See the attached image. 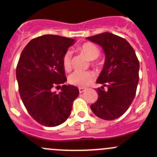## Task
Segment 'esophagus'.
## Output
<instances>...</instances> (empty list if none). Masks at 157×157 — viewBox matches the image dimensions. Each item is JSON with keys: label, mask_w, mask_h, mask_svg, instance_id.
Listing matches in <instances>:
<instances>
[{"label": "esophagus", "mask_w": 157, "mask_h": 157, "mask_svg": "<svg viewBox=\"0 0 157 157\" xmlns=\"http://www.w3.org/2000/svg\"><path fill=\"white\" fill-rule=\"evenodd\" d=\"M86 91V89L83 88V87H79V92L80 93H83Z\"/></svg>", "instance_id": "obj_1"}]
</instances>
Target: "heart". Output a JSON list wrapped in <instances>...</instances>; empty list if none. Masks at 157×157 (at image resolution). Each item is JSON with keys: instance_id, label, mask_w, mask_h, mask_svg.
Here are the masks:
<instances>
[{"instance_id": "obj_1", "label": "heart", "mask_w": 157, "mask_h": 157, "mask_svg": "<svg viewBox=\"0 0 157 157\" xmlns=\"http://www.w3.org/2000/svg\"><path fill=\"white\" fill-rule=\"evenodd\" d=\"M77 51L84 55L89 60H92L91 63L94 68L99 70L102 67L103 63L100 60H95L99 56L100 51L98 48L91 42H84L77 47ZM62 64L65 71L68 72L71 70L72 61L71 53L66 52L62 59ZM94 80L93 73L89 71H75L69 77L70 84L80 87H85L90 84Z\"/></svg>"}]
</instances>
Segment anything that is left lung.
Listing matches in <instances>:
<instances>
[{
    "instance_id": "obj_1",
    "label": "left lung",
    "mask_w": 157,
    "mask_h": 157,
    "mask_svg": "<svg viewBox=\"0 0 157 157\" xmlns=\"http://www.w3.org/2000/svg\"><path fill=\"white\" fill-rule=\"evenodd\" d=\"M98 44L105 53V62L97 80L98 100L91 109L101 119L113 121L126 112L135 98L139 76V62L131 45L111 33L87 37ZM104 87H106L105 90Z\"/></svg>"
}]
</instances>
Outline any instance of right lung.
Returning <instances> with one entry per match:
<instances>
[{"label":"right lung","instance_id":"1","mask_svg":"<svg viewBox=\"0 0 157 157\" xmlns=\"http://www.w3.org/2000/svg\"><path fill=\"white\" fill-rule=\"evenodd\" d=\"M74 39L47 34L33 38L24 48L16 67L21 99L33 120L46 127H56L67 120L79 90L63 84L59 94L54 87L66 81L62 64L63 55Z\"/></svg>","mask_w":157,"mask_h":157}]
</instances>
